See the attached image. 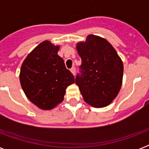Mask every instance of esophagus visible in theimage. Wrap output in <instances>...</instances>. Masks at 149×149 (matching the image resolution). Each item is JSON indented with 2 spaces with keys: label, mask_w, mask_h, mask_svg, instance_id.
<instances>
[{
  "label": "esophagus",
  "mask_w": 149,
  "mask_h": 149,
  "mask_svg": "<svg viewBox=\"0 0 149 149\" xmlns=\"http://www.w3.org/2000/svg\"><path fill=\"white\" fill-rule=\"evenodd\" d=\"M70 71H71V72H72V74L75 75V73H76V68H75V67L71 68V70H70Z\"/></svg>",
  "instance_id": "1"
}]
</instances>
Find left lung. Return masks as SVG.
<instances>
[{"mask_svg":"<svg viewBox=\"0 0 149 149\" xmlns=\"http://www.w3.org/2000/svg\"><path fill=\"white\" fill-rule=\"evenodd\" d=\"M77 49L82 63L76 84L84 100L94 107L107 106L121 87L122 61L105 38L93 35L77 43Z\"/></svg>","mask_w":149,"mask_h":149,"instance_id":"1","label":"left lung"}]
</instances>
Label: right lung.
Here are the masks:
<instances>
[{"instance_id": "right-lung-1", "label": "right lung", "mask_w": 149, "mask_h": 149, "mask_svg": "<svg viewBox=\"0 0 149 149\" xmlns=\"http://www.w3.org/2000/svg\"><path fill=\"white\" fill-rule=\"evenodd\" d=\"M59 46L44 41L24 59L20 83L31 102L42 110H51L63 100L68 86L74 84L72 73L58 55Z\"/></svg>"}]
</instances>
